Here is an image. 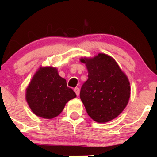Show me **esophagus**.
<instances>
[{"label": "esophagus", "mask_w": 157, "mask_h": 157, "mask_svg": "<svg viewBox=\"0 0 157 157\" xmlns=\"http://www.w3.org/2000/svg\"><path fill=\"white\" fill-rule=\"evenodd\" d=\"M74 91H75V92L76 95H77V96L79 95L80 90H79V88H78V87H75V88L74 89Z\"/></svg>", "instance_id": "1"}]
</instances>
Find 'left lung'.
<instances>
[{"mask_svg": "<svg viewBox=\"0 0 157 157\" xmlns=\"http://www.w3.org/2000/svg\"><path fill=\"white\" fill-rule=\"evenodd\" d=\"M88 69V79L83 83L80 98L94 121L106 123L125 109L130 94V82L115 59L99 53L92 59H81Z\"/></svg>", "mask_w": 157, "mask_h": 157, "instance_id": "8db88e82", "label": "left lung"}]
</instances>
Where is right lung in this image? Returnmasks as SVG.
I'll use <instances>...</instances> for the list:
<instances>
[{
	"label": "right lung",
	"instance_id": "obj_1",
	"mask_svg": "<svg viewBox=\"0 0 157 157\" xmlns=\"http://www.w3.org/2000/svg\"><path fill=\"white\" fill-rule=\"evenodd\" d=\"M76 97L64 78L54 67H40L29 84L26 99L37 116L52 119L61 113L65 105Z\"/></svg>",
	"mask_w": 157,
	"mask_h": 157
}]
</instances>
